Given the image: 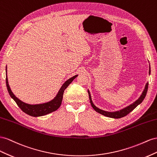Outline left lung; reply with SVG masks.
<instances>
[{
    "label": "left lung",
    "instance_id": "1",
    "mask_svg": "<svg viewBox=\"0 0 157 157\" xmlns=\"http://www.w3.org/2000/svg\"><path fill=\"white\" fill-rule=\"evenodd\" d=\"M149 74L150 75L151 74V67L149 65ZM148 86H149V83H147L145 86V89L144 90H143L142 94L141 95V96L139 97V98L137 100H136L135 102H133L132 104L129 105V106L125 107V108L121 109L120 110H117V111H115V112H108V111H105V110H102L100 109H98V107H97L95 105L93 104V102L92 101L91 99V94L89 91L88 90V93H89V101H90L91 102V105L92 106V107L93 108V109L95 110L97 113H98L99 114H102V115H104L106 117H109V118H122L124 117V116H126V115H128L129 113H131V112L134 109H136V107L141 104L142 101L144 99L145 96H146V94L147 92V89H148Z\"/></svg>",
    "mask_w": 157,
    "mask_h": 157
}]
</instances>
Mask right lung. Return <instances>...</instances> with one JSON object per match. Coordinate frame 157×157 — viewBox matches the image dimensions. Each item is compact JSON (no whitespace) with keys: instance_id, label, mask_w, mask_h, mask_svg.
I'll use <instances>...</instances> for the list:
<instances>
[{"instance_id":"1","label":"right lung","mask_w":157,"mask_h":157,"mask_svg":"<svg viewBox=\"0 0 157 157\" xmlns=\"http://www.w3.org/2000/svg\"><path fill=\"white\" fill-rule=\"evenodd\" d=\"M6 83L8 91L9 93V95L16 102L17 105L18 106L21 110L25 113V114H28L29 116H33V117H38V116H42L49 113H51L52 112L56 110L59 108L62 103V98H63V94L64 90L67 88L69 85L72 82L73 80L77 77L78 75H75L73 77L70 78L67 81L64 82V83L60 87V90L58 92L56 97L53 98L51 101L45 102V103L43 104H38V105H30L25 103V102L21 101L18 98H17L14 94L12 93L11 91V89L9 86L8 82V78H7V66L6 67Z\"/></svg>"}]
</instances>
